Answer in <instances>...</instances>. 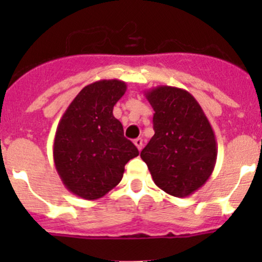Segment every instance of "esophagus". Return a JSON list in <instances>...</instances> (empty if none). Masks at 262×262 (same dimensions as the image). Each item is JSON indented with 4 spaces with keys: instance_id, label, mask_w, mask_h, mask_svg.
<instances>
[{
    "instance_id": "esophagus-1",
    "label": "esophagus",
    "mask_w": 262,
    "mask_h": 262,
    "mask_svg": "<svg viewBox=\"0 0 262 262\" xmlns=\"http://www.w3.org/2000/svg\"><path fill=\"white\" fill-rule=\"evenodd\" d=\"M134 144H136L137 148H138V149L141 150L142 147H143V139H142V138L134 139Z\"/></svg>"
}]
</instances>
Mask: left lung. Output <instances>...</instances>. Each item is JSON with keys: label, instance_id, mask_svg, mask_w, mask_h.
I'll list each match as a JSON object with an SVG mask.
<instances>
[{"label": "left lung", "instance_id": "obj_1", "mask_svg": "<svg viewBox=\"0 0 262 262\" xmlns=\"http://www.w3.org/2000/svg\"><path fill=\"white\" fill-rule=\"evenodd\" d=\"M155 110V136L141 152L153 181L176 198L199 190L216 162L214 130L199 102L186 90L157 86L144 92Z\"/></svg>", "mask_w": 262, "mask_h": 262}]
</instances>
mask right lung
<instances>
[{"instance_id": "right-lung-1", "label": "right lung", "mask_w": 262, "mask_h": 262, "mask_svg": "<svg viewBox=\"0 0 262 262\" xmlns=\"http://www.w3.org/2000/svg\"><path fill=\"white\" fill-rule=\"evenodd\" d=\"M126 91L120 80L84 86L59 123L53 144L55 170L72 194L86 200L106 195L123 179L124 166L139 155L113 115Z\"/></svg>"}]
</instances>
